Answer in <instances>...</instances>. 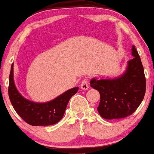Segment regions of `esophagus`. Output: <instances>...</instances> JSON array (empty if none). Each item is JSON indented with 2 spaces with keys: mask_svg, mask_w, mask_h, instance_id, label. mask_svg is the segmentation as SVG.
Returning <instances> with one entry per match:
<instances>
[{
  "mask_svg": "<svg viewBox=\"0 0 154 154\" xmlns=\"http://www.w3.org/2000/svg\"><path fill=\"white\" fill-rule=\"evenodd\" d=\"M81 88L85 90H87L89 88V83L88 79H84L82 81V84H81Z\"/></svg>",
  "mask_w": 154,
  "mask_h": 154,
  "instance_id": "34e87169",
  "label": "esophagus"
}]
</instances>
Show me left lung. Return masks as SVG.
Masks as SVG:
<instances>
[{
    "label": "left lung",
    "mask_w": 154,
    "mask_h": 154,
    "mask_svg": "<svg viewBox=\"0 0 154 154\" xmlns=\"http://www.w3.org/2000/svg\"><path fill=\"white\" fill-rule=\"evenodd\" d=\"M131 54L134 58L128 61L126 69L113 79L93 78L90 86L100 93L97 110L105 119H122L136 111L144 99L146 90L144 68L135 47Z\"/></svg>",
    "instance_id": "obj_1"
}]
</instances>
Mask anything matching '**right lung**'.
Instances as JSON below:
<instances>
[{
    "mask_svg": "<svg viewBox=\"0 0 154 154\" xmlns=\"http://www.w3.org/2000/svg\"><path fill=\"white\" fill-rule=\"evenodd\" d=\"M14 64L11 66L8 88L11 104L17 113L32 126H47L58 123L62 119L69 99L79 90L73 88L47 102L39 103L26 99L18 92L14 82Z\"/></svg>",
    "mask_w": 154,
    "mask_h": 154,
    "instance_id": "obj_1",
    "label": "right lung"
}]
</instances>
